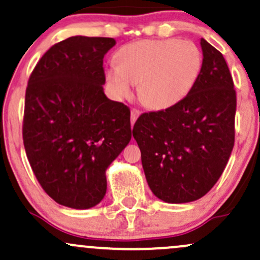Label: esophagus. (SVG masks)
Instances as JSON below:
<instances>
[{
    "mask_svg": "<svg viewBox=\"0 0 260 260\" xmlns=\"http://www.w3.org/2000/svg\"><path fill=\"white\" fill-rule=\"evenodd\" d=\"M139 115H140L139 110L133 109L132 111H131V121H132V124H134V122L137 121V118L139 117Z\"/></svg>",
    "mask_w": 260,
    "mask_h": 260,
    "instance_id": "34e87169",
    "label": "esophagus"
}]
</instances>
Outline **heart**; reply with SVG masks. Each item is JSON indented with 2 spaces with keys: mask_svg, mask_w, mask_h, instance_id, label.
Segmentation results:
<instances>
[{
  "mask_svg": "<svg viewBox=\"0 0 260 260\" xmlns=\"http://www.w3.org/2000/svg\"><path fill=\"white\" fill-rule=\"evenodd\" d=\"M202 50L182 39L140 40L124 45L117 62H110L105 77L117 99H128L138 84V96L151 110H169L181 104L198 83Z\"/></svg>",
  "mask_w": 260,
  "mask_h": 260,
  "instance_id": "heart-1",
  "label": "heart"
}]
</instances>
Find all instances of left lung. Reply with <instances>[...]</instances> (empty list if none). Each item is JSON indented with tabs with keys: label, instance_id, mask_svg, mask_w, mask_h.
Segmentation results:
<instances>
[{
	"label": "left lung",
	"instance_id": "1",
	"mask_svg": "<svg viewBox=\"0 0 260 260\" xmlns=\"http://www.w3.org/2000/svg\"><path fill=\"white\" fill-rule=\"evenodd\" d=\"M203 70L177 106L143 113L133 137L155 197L170 204L205 196L225 170L235 143L236 91L225 58L201 39Z\"/></svg>",
	"mask_w": 260,
	"mask_h": 260
}]
</instances>
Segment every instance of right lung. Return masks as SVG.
Returning a JSON list of instances; mask_svg holds the SVG:
<instances>
[{
  "label": "right lung",
  "mask_w": 260,
  "mask_h": 260,
  "mask_svg": "<svg viewBox=\"0 0 260 260\" xmlns=\"http://www.w3.org/2000/svg\"><path fill=\"white\" fill-rule=\"evenodd\" d=\"M112 38L77 35L53 45L25 91L23 140L43 189L85 210L106 194V170L132 138L131 111L104 92V56Z\"/></svg>",
  "instance_id": "add662e5"
}]
</instances>
